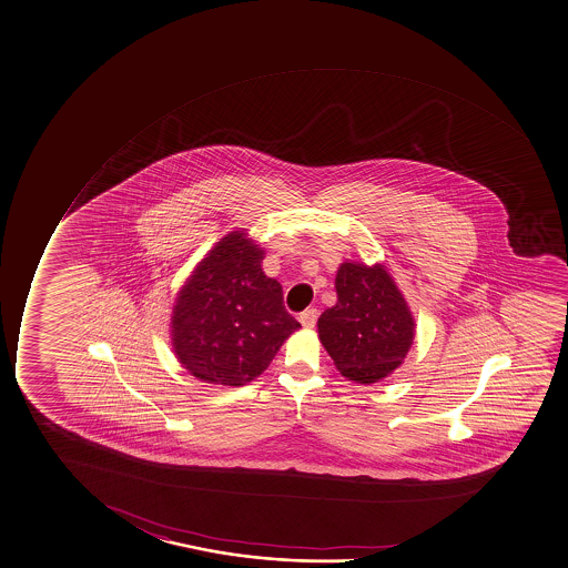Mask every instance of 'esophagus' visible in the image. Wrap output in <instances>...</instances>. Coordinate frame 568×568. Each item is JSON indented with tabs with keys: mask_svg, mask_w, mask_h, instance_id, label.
<instances>
[{
	"mask_svg": "<svg viewBox=\"0 0 568 568\" xmlns=\"http://www.w3.org/2000/svg\"><path fill=\"white\" fill-rule=\"evenodd\" d=\"M317 317H320L317 310H306V312L300 313L298 320L304 328H313L315 323H317Z\"/></svg>",
	"mask_w": 568,
	"mask_h": 568,
	"instance_id": "obj_1",
	"label": "esophagus"
}]
</instances>
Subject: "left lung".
Masks as SVG:
<instances>
[{"label":"left lung","mask_w":568,"mask_h":568,"mask_svg":"<svg viewBox=\"0 0 568 568\" xmlns=\"http://www.w3.org/2000/svg\"><path fill=\"white\" fill-rule=\"evenodd\" d=\"M338 302L317 321L320 339L342 376L371 385L404 363L415 338L408 302L382 262H342Z\"/></svg>","instance_id":"1"}]
</instances>
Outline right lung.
<instances>
[{"label": "right lung", "mask_w": 568, "mask_h": 568, "mask_svg": "<svg viewBox=\"0 0 568 568\" xmlns=\"http://www.w3.org/2000/svg\"><path fill=\"white\" fill-rule=\"evenodd\" d=\"M264 248L245 230L215 243L173 304L170 334L181 366L200 382L242 387L261 376L300 323L280 281L262 272Z\"/></svg>", "instance_id": "add662e5"}]
</instances>
